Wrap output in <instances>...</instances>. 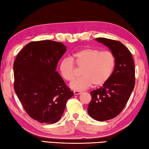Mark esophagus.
Segmentation results:
<instances>
[{"instance_id": "esophagus-1", "label": "esophagus", "mask_w": 149, "mask_h": 149, "mask_svg": "<svg viewBox=\"0 0 149 149\" xmlns=\"http://www.w3.org/2000/svg\"><path fill=\"white\" fill-rule=\"evenodd\" d=\"M74 93L75 95H78V94H80L81 93V92L78 91H74Z\"/></svg>"}]
</instances>
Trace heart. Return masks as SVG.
Returning <instances> with one entry per match:
<instances>
[{
	"label": "heart",
	"instance_id": "b5f03b06",
	"mask_svg": "<svg viewBox=\"0 0 149 149\" xmlns=\"http://www.w3.org/2000/svg\"><path fill=\"white\" fill-rule=\"evenodd\" d=\"M115 57L110 51H102L97 49L84 48L61 61L59 71L62 77L72 81L76 76L75 66L82 68L81 77L70 83L75 91H83L94 85L98 86L106 83L111 76L115 66Z\"/></svg>",
	"mask_w": 149,
	"mask_h": 149
}]
</instances>
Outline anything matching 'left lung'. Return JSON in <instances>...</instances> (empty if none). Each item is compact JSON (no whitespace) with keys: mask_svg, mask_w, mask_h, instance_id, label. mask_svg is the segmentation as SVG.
<instances>
[{"mask_svg":"<svg viewBox=\"0 0 149 149\" xmlns=\"http://www.w3.org/2000/svg\"><path fill=\"white\" fill-rule=\"evenodd\" d=\"M96 40L111 51L116 61L109 80L91 92L88 115L96 120L104 121L117 117L125 107L135 86V67L130 51L121 42L104 38Z\"/></svg>","mask_w":149,"mask_h":149,"instance_id":"1","label":"left lung"}]
</instances>
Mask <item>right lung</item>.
Instances as JSON below:
<instances>
[{"label":"right lung","mask_w":149,"mask_h":149,"mask_svg":"<svg viewBox=\"0 0 149 149\" xmlns=\"http://www.w3.org/2000/svg\"><path fill=\"white\" fill-rule=\"evenodd\" d=\"M66 51L63 43L52 40L26 45L13 63L14 91L32 119L53 124L61 119L74 93L56 68Z\"/></svg>","instance_id":"1"}]
</instances>
